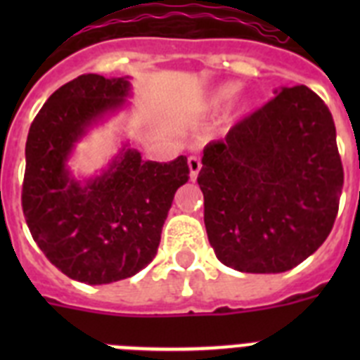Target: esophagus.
I'll use <instances>...</instances> for the list:
<instances>
[{
    "mask_svg": "<svg viewBox=\"0 0 360 360\" xmlns=\"http://www.w3.org/2000/svg\"><path fill=\"white\" fill-rule=\"evenodd\" d=\"M187 164H189L191 180L195 182L196 176H198V173H200V169H202V162H200L198 157H189V160H187Z\"/></svg>",
    "mask_w": 360,
    "mask_h": 360,
    "instance_id": "esophagus-1",
    "label": "esophagus"
}]
</instances>
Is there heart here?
Instances as JSON below:
<instances>
[{
	"mask_svg": "<svg viewBox=\"0 0 360 360\" xmlns=\"http://www.w3.org/2000/svg\"><path fill=\"white\" fill-rule=\"evenodd\" d=\"M234 91H236V84H232V82L218 86V88H216V90L209 95L207 106L211 108V110H218V108L221 106L225 101H227V98H231V95L234 94ZM249 108H250L249 98H240V101H238V103L232 106V115L241 117L245 111L249 110Z\"/></svg>",
	"mask_w": 360,
	"mask_h": 360,
	"instance_id": "obj_1",
	"label": "heart"
}]
</instances>
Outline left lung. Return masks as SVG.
<instances>
[{"mask_svg": "<svg viewBox=\"0 0 360 360\" xmlns=\"http://www.w3.org/2000/svg\"><path fill=\"white\" fill-rule=\"evenodd\" d=\"M205 146L198 186L216 257L250 274H279L316 252L335 221L342 164L323 98L281 88Z\"/></svg>", "mask_w": 360, "mask_h": 360, "instance_id": "1", "label": "left lung"}]
</instances>
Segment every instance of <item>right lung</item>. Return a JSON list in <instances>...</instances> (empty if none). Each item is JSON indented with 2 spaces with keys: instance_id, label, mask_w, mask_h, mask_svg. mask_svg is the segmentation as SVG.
<instances>
[{
  "instance_id": "obj_1",
  "label": "right lung",
  "mask_w": 360,
  "mask_h": 360,
  "mask_svg": "<svg viewBox=\"0 0 360 360\" xmlns=\"http://www.w3.org/2000/svg\"><path fill=\"white\" fill-rule=\"evenodd\" d=\"M129 95L128 77L79 75L50 95L28 131L21 203L30 234L52 265L88 285L131 278L153 262L174 193L189 180L187 157L142 160L128 142L98 174L73 176L75 144Z\"/></svg>"
}]
</instances>
